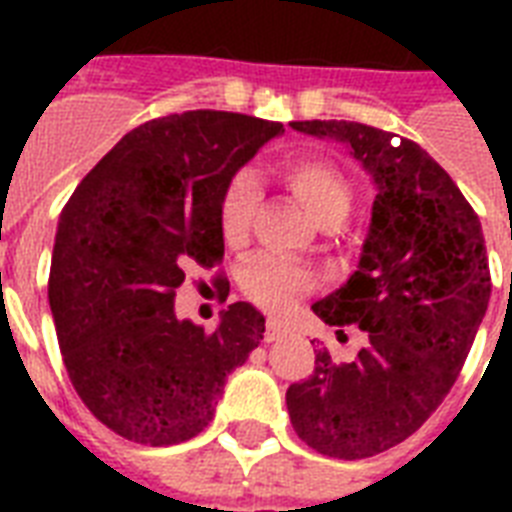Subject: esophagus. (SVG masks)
<instances>
[{
  "instance_id": "obj_1",
  "label": "esophagus",
  "mask_w": 512,
  "mask_h": 512,
  "mask_svg": "<svg viewBox=\"0 0 512 512\" xmlns=\"http://www.w3.org/2000/svg\"><path fill=\"white\" fill-rule=\"evenodd\" d=\"M284 324H281L279 319H268V324H265V342H273L279 340V337H284Z\"/></svg>"
}]
</instances>
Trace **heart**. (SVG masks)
Here are the masks:
<instances>
[{"label":"heart","instance_id":"heart-1","mask_svg":"<svg viewBox=\"0 0 512 512\" xmlns=\"http://www.w3.org/2000/svg\"><path fill=\"white\" fill-rule=\"evenodd\" d=\"M281 177L289 185V191L303 201V207L311 212L316 223L337 225L348 215L353 191L337 164L321 156H295L281 164ZM257 196L260 193L252 172L244 170L231 177L220 204V228L228 244H241L249 236ZM313 287H316V276L305 265L289 263L276 255L255 257L241 273L244 295L265 311H284L297 297L308 295Z\"/></svg>","mask_w":512,"mask_h":512}]
</instances>
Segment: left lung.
<instances>
[{
  "mask_svg": "<svg viewBox=\"0 0 512 512\" xmlns=\"http://www.w3.org/2000/svg\"><path fill=\"white\" fill-rule=\"evenodd\" d=\"M292 130L345 143L377 185L358 271L313 305L329 327L364 329L366 348L350 364L319 350L311 377L287 390L305 444L364 460L412 436L452 390L492 295L484 233L452 177L414 140L393 146V132L335 119Z\"/></svg>",
  "mask_w": 512,
  "mask_h": 512,
  "instance_id": "obj_1",
  "label": "left lung"
}]
</instances>
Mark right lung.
<instances>
[{"instance_id":"add662e5","label":"right lung","mask_w":512,"mask_h":512,"mask_svg":"<svg viewBox=\"0 0 512 512\" xmlns=\"http://www.w3.org/2000/svg\"><path fill=\"white\" fill-rule=\"evenodd\" d=\"M279 122L185 111L127 132L60 212L50 311L84 406L127 441L170 446L215 417L225 377L265 332L249 303L215 332L175 316L185 265L223 260L220 204L231 177ZM220 281V276H217Z\"/></svg>"}]
</instances>
